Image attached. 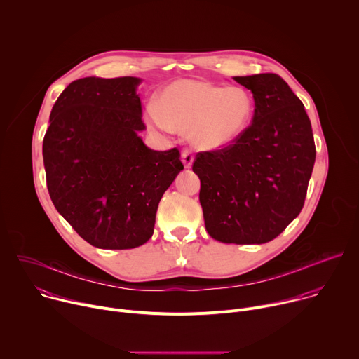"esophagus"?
Segmentation results:
<instances>
[{
  "mask_svg": "<svg viewBox=\"0 0 359 359\" xmlns=\"http://www.w3.org/2000/svg\"><path fill=\"white\" fill-rule=\"evenodd\" d=\"M193 161H194V155H193V151L190 149H186V150L182 151V162H183L186 169L191 168Z\"/></svg>",
  "mask_w": 359,
  "mask_h": 359,
  "instance_id": "34e87169",
  "label": "esophagus"
}]
</instances>
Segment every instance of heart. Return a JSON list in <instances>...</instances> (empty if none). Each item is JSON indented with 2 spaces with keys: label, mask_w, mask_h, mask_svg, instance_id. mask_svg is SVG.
Masks as SVG:
<instances>
[{
  "label": "heart",
  "mask_w": 359,
  "mask_h": 359,
  "mask_svg": "<svg viewBox=\"0 0 359 359\" xmlns=\"http://www.w3.org/2000/svg\"><path fill=\"white\" fill-rule=\"evenodd\" d=\"M252 114L254 100L244 88L179 79L163 88L158 107H149L147 118L159 129L189 132L198 149L219 150L247 130Z\"/></svg>",
  "instance_id": "1"
}]
</instances>
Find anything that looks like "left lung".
I'll list each match as a JSON object with an SVG mask.
<instances>
[{
    "mask_svg": "<svg viewBox=\"0 0 359 359\" xmlns=\"http://www.w3.org/2000/svg\"><path fill=\"white\" fill-rule=\"evenodd\" d=\"M252 92L254 116L231 144L200 151L193 172L208 233L217 241L263 244L299 215L316 162L302 102L276 74L234 76Z\"/></svg>",
    "mask_w": 359,
    "mask_h": 359,
    "instance_id": "1",
    "label": "left lung"
}]
</instances>
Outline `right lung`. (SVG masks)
Instances as JSON below:
<instances>
[{"mask_svg": "<svg viewBox=\"0 0 359 359\" xmlns=\"http://www.w3.org/2000/svg\"><path fill=\"white\" fill-rule=\"evenodd\" d=\"M139 78L71 82L50 111L42 155L58 213L89 244L126 250L153 234L163 193L183 170L177 147L149 149Z\"/></svg>", "mask_w": 359, "mask_h": 359, "instance_id": "right-lung-1", "label": "right lung"}]
</instances>
